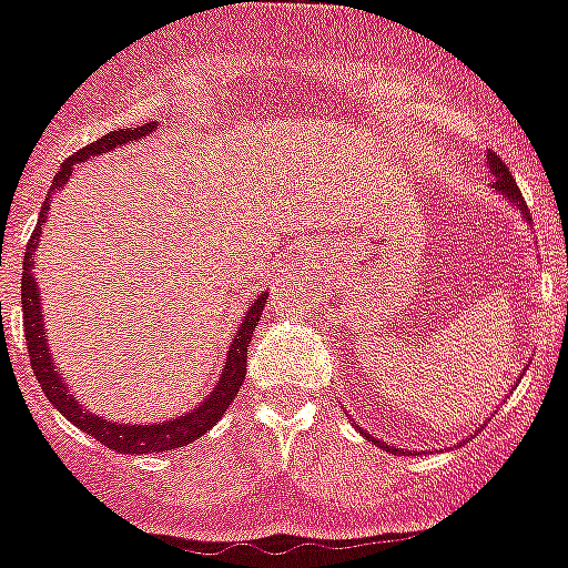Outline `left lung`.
Segmentation results:
<instances>
[{
	"label": "left lung",
	"mask_w": 568,
	"mask_h": 568,
	"mask_svg": "<svg viewBox=\"0 0 568 568\" xmlns=\"http://www.w3.org/2000/svg\"><path fill=\"white\" fill-rule=\"evenodd\" d=\"M487 169H490V174H493V192H496V195H499L501 201H508V204L514 206V210H519V215H523V219L528 221V224H531V215H528V206H525L523 195H519V189H516V180L510 178L508 165L501 163L499 156L493 154V151H487ZM519 379H523V376H519ZM358 432H362V435L367 437V440H373V444H376V446H382V449H385V452H394V455H405V449H399V446H388V444H385V440H376V437L367 435L364 428H358Z\"/></svg>",
	"instance_id": "8db88e82"
}]
</instances>
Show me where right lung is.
<instances>
[{"label":"right lung","mask_w":568,"mask_h":568,"mask_svg":"<svg viewBox=\"0 0 568 568\" xmlns=\"http://www.w3.org/2000/svg\"><path fill=\"white\" fill-rule=\"evenodd\" d=\"M156 131V122L140 124V128H122V131H110L104 133L101 140L90 142L87 149H81L78 154H72L69 160H63V165L54 174L52 183V195L58 189H63L69 183V178L75 174V169L92 156L108 154V151L119 149V145H128V142H140L145 136ZM49 197L40 206V219H37V227L29 239V247H26V262H22V317H26V344H29V356H31V371H34L37 382L43 394L49 396V403L58 408L63 417L78 426L81 432H87L90 437H95L99 444H104L108 449H116L122 455H149V452H169L178 449V446H186L192 440H197L201 435H206L221 417L230 408V403L236 399L239 388H242L244 373H247V347H251L253 329L260 326L262 308H265V300H268V292H262L253 297V303L244 312L242 324L233 332V341L227 347V358L221 364L219 379L210 388V394L195 405L189 408L180 417L160 419V423H113L108 417H99L92 414L84 403H78L75 390L69 388L67 376L58 371L54 364L52 349H49V332H45L43 321V306H40V285H37V271H34V251L40 244V236H43V224L49 219Z\"/></svg>","instance_id":"obj_1"}]
</instances>
